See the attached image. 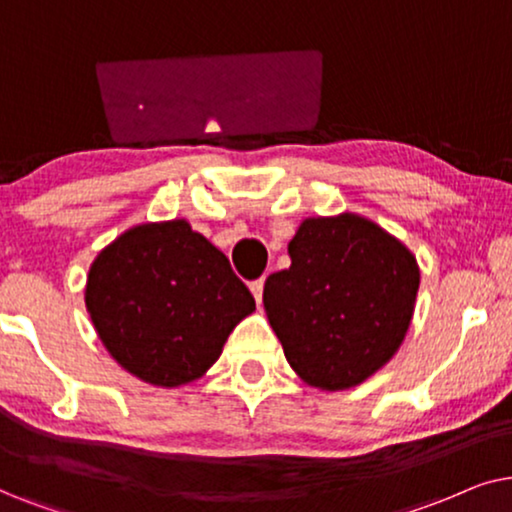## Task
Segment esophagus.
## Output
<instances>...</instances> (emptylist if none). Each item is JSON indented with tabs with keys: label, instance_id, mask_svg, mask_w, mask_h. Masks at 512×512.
I'll use <instances>...</instances> for the list:
<instances>
[{
	"label": "esophagus",
	"instance_id": "1",
	"mask_svg": "<svg viewBox=\"0 0 512 512\" xmlns=\"http://www.w3.org/2000/svg\"><path fill=\"white\" fill-rule=\"evenodd\" d=\"M252 295H255L257 302H262V292H264V278H257V281L250 283Z\"/></svg>",
	"mask_w": 512,
	"mask_h": 512
}]
</instances>
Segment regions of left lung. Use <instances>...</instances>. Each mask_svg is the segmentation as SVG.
<instances>
[{"mask_svg":"<svg viewBox=\"0 0 512 512\" xmlns=\"http://www.w3.org/2000/svg\"><path fill=\"white\" fill-rule=\"evenodd\" d=\"M290 269L264 283V309L292 370L344 391L395 356L412 323L419 264L365 217H309L288 245Z\"/></svg>","mask_w":512,"mask_h":512,"instance_id":"8db88e82","label":"left lung"}]
</instances>
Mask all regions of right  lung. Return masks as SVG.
Listing matches in <instances>:
<instances>
[{"label":"right lung","mask_w":512,"mask_h":512,"mask_svg":"<svg viewBox=\"0 0 512 512\" xmlns=\"http://www.w3.org/2000/svg\"><path fill=\"white\" fill-rule=\"evenodd\" d=\"M86 309L117 363L154 386H182L220 358L255 297L187 220L138 224L95 257Z\"/></svg>","instance_id":"add662e5"}]
</instances>
